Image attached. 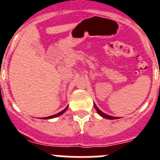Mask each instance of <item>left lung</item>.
Instances as JSON below:
<instances>
[{
    "label": "left lung",
    "mask_w": 160,
    "mask_h": 160,
    "mask_svg": "<svg viewBox=\"0 0 160 160\" xmlns=\"http://www.w3.org/2000/svg\"><path fill=\"white\" fill-rule=\"evenodd\" d=\"M94 108L96 109V111H98V114H100L101 116H102L103 118H108V119H116V118H117V117H113V116H111V115H108V114H105V113H103L102 111H101L99 110V109L98 108L97 106L95 105V103H94Z\"/></svg>",
    "instance_id": "obj_1"
}]
</instances>
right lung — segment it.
<instances>
[{"instance_id":"right-lung-1","label":"right lung","mask_w":160,"mask_h":160,"mask_svg":"<svg viewBox=\"0 0 160 160\" xmlns=\"http://www.w3.org/2000/svg\"><path fill=\"white\" fill-rule=\"evenodd\" d=\"M67 108H68V107H66V108L64 109V110H63V111H61V112H59V113H58V114H53V115H51V116H49V117H46V118H46V119H49V118H55V117H58V116H60L61 114H62L63 113H65V111H66V110H67Z\"/></svg>"}]
</instances>
